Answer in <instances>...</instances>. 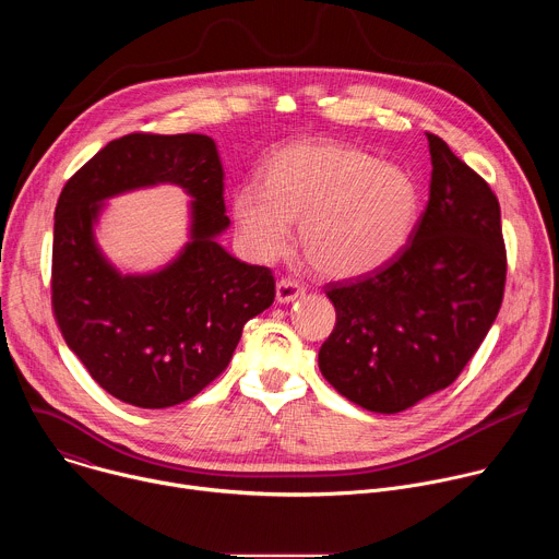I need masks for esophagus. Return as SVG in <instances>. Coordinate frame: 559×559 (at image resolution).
<instances>
[{
  "label": "esophagus",
  "mask_w": 559,
  "mask_h": 559,
  "mask_svg": "<svg viewBox=\"0 0 559 559\" xmlns=\"http://www.w3.org/2000/svg\"><path fill=\"white\" fill-rule=\"evenodd\" d=\"M302 294H305V287L298 281H294V278H281L276 283V302H281V305L294 302Z\"/></svg>",
  "instance_id": "1"
}]
</instances>
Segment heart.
Returning a JSON list of instances; mask_svg holds the SVG:
<instances>
[{
    "label": "heart",
    "instance_id": "1",
    "mask_svg": "<svg viewBox=\"0 0 559 559\" xmlns=\"http://www.w3.org/2000/svg\"><path fill=\"white\" fill-rule=\"evenodd\" d=\"M420 210V190L403 168L332 141H300L276 150L265 181L231 194V214L246 248L261 261L287 252L292 221L300 246L332 278L369 274L403 250Z\"/></svg>",
    "mask_w": 559,
    "mask_h": 559
}]
</instances>
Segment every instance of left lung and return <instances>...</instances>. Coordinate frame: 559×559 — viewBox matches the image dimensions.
<instances>
[{
    "instance_id": "8db88e82",
    "label": "left lung",
    "mask_w": 559,
    "mask_h": 559,
    "mask_svg": "<svg viewBox=\"0 0 559 559\" xmlns=\"http://www.w3.org/2000/svg\"><path fill=\"white\" fill-rule=\"evenodd\" d=\"M429 203L382 267L328 287L336 328L318 352L325 380L376 414L449 386L489 334L504 296L500 203L436 134Z\"/></svg>"
}]
</instances>
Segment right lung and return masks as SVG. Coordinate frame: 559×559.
I'll list each match as a JSON object with an SVG mask.
<instances>
[{
  "label": "right lung",
  "mask_w": 559,
  "mask_h": 559,
  "mask_svg": "<svg viewBox=\"0 0 559 559\" xmlns=\"http://www.w3.org/2000/svg\"><path fill=\"white\" fill-rule=\"evenodd\" d=\"M223 166L205 134H126L63 186L55 210L52 309L66 345L117 401L181 405L229 362L243 325L274 302L267 267L234 259L216 238L229 227ZM158 182L192 199L191 238L162 271L121 275L94 225L112 195Z\"/></svg>",
  "instance_id": "right-lung-1"
}]
</instances>
